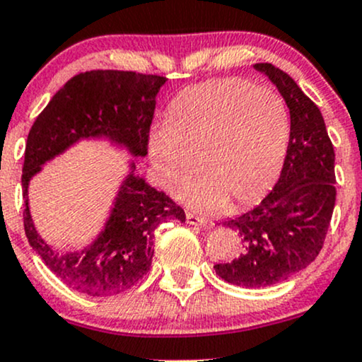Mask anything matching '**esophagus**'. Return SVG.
I'll return each mask as SVG.
<instances>
[{
    "label": "esophagus",
    "mask_w": 362,
    "mask_h": 362,
    "mask_svg": "<svg viewBox=\"0 0 362 362\" xmlns=\"http://www.w3.org/2000/svg\"><path fill=\"white\" fill-rule=\"evenodd\" d=\"M185 219H187V223L192 224V226H206V224H207L204 218H201V216L192 214V213H187Z\"/></svg>",
    "instance_id": "obj_1"
}]
</instances>
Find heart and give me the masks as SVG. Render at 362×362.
Listing matches in <instances>:
<instances>
[{
	"instance_id": "obj_1",
	"label": "heart",
	"mask_w": 362,
	"mask_h": 362,
	"mask_svg": "<svg viewBox=\"0 0 362 362\" xmlns=\"http://www.w3.org/2000/svg\"><path fill=\"white\" fill-rule=\"evenodd\" d=\"M289 114L277 91L245 78L189 86L177 95L168 122L148 136L158 184L201 211L242 207L264 197L279 177L289 143Z\"/></svg>"
}]
</instances>
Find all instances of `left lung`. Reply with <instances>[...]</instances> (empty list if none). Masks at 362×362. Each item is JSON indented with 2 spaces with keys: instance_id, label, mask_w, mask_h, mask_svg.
Here are the masks:
<instances>
[{
  "instance_id": "1",
  "label": "left lung",
  "mask_w": 362,
  "mask_h": 362,
  "mask_svg": "<svg viewBox=\"0 0 362 362\" xmlns=\"http://www.w3.org/2000/svg\"><path fill=\"white\" fill-rule=\"evenodd\" d=\"M253 68L277 86L289 109L291 132L281 177L259 206L226 224L242 236L238 259L216 274L242 288H267L317 259L335 206V153L322 112L288 73L269 62Z\"/></svg>"
}]
</instances>
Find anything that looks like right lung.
<instances>
[{"label": "right lung", "instance_id": "right-lung-1", "mask_svg": "<svg viewBox=\"0 0 362 362\" xmlns=\"http://www.w3.org/2000/svg\"><path fill=\"white\" fill-rule=\"evenodd\" d=\"M167 78L98 69L73 76L35 119L23 161V226L37 255L66 286L88 296H114L138 284L151 267L155 230L185 223V213L165 192L136 175L134 160L120 184L97 238L80 252H57L37 233L28 185L47 161L83 139H105L132 158L148 153L156 95Z\"/></svg>", "mask_w": 362, "mask_h": 362}]
</instances>
